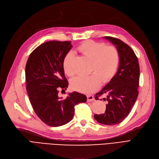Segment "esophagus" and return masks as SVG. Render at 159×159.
<instances>
[{
    "label": "esophagus",
    "instance_id": "esophagus-1",
    "mask_svg": "<svg viewBox=\"0 0 159 159\" xmlns=\"http://www.w3.org/2000/svg\"><path fill=\"white\" fill-rule=\"evenodd\" d=\"M93 101H95V98L94 97L93 95H88L87 96V101L88 102H91Z\"/></svg>",
    "mask_w": 159,
    "mask_h": 159
}]
</instances>
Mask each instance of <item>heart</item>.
Instances as JSON below:
<instances>
[{
    "instance_id": "heart-1",
    "label": "heart",
    "mask_w": 159,
    "mask_h": 159,
    "mask_svg": "<svg viewBox=\"0 0 159 159\" xmlns=\"http://www.w3.org/2000/svg\"><path fill=\"white\" fill-rule=\"evenodd\" d=\"M78 50L91 60L90 73L92 74L73 78L70 81V85L75 91L91 93L99 87L101 82L108 83L116 74L120 64V53L116 47L91 40L81 43ZM74 57V54L69 52L66 54L62 62L64 72L70 77L75 74Z\"/></svg>"
}]
</instances>
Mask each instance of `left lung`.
<instances>
[{
	"instance_id": "1",
	"label": "left lung",
	"mask_w": 159,
	"mask_h": 159,
	"mask_svg": "<svg viewBox=\"0 0 159 159\" xmlns=\"http://www.w3.org/2000/svg\"><path fill=\"white\" fill-rule=\"evenodd\" d=\"M116 47L120 53L118 72L95 98L103 94L107 101L104 114H95L98 122L105 125H115L122 122L131 111L138 98L139 81V66L134 51L122 41L112 37H104Z\"/></svg>"
}]
</instances>
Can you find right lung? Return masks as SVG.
Instances as JSON below:
<instances>
[{"label":"right lung","mask_w":159,"mask_h":159,"mask_svg":"<svg viewBox=\"0 0 159 159\" xmlns=\"http://www.w3.org/2000/svg\"><path fill=\"white\" fill-rule=\"evenodd\" d=\"M71 41H50L33 51L25 66L26 90L37 116L48 125L61 126L74 117L75 105L85 102L87 97L78 92L69 93L63 99L59 89L66 90L62 62L72 47Z\"/></svg>","instance_id":"obj_1"}]
</instances>
